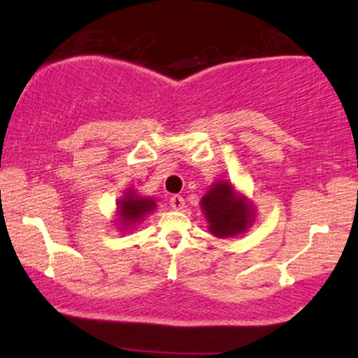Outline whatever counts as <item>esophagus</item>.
<instances>
[{"label": "esophagus", "instance_id": "34e87169", "mask_svg": "<svg viewBox=\"0 0 358 358\" xmlns=\"http://www.w3.org/2000/svg\"><path fill=\"white\" fill-rule=\"evenodd\" d=\"M169 203L171 207H173V210H182L185 207L184 199L180 197V195H173V197L169 199Z\"/></svg>", "mask_w": 358, "mask_h": 358}]
</instances>
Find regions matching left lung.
Here are the masks:
<instances>
[{
  "label": "left lung",
  "instance_id": "8db88e82",
  "mask_svg": "<svg viewBox=\"0 0 358 358\" xmlns=\"http://www.w3.org/2000/svg\"><path fill=\"white\" fill-rule=\"evenodd\" d=\"M208 231L220 239L244 234L256 222L257 207L229 180H217L200 199Z\"/></svg>",
  "mask_w": 358,
  "mask_h": 358
}]
</instances>
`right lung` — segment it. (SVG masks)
I'll use <instances>...</instances> for the list:
<instances>
[{
	"mask_svg": "<svg viewBox=\"0 0 358 358\" xmlns=\"http://www.w3.org/2000/svg\"><path fill=\"white\" fill-rule=\"evenodd\" d=\"M156 210V200L151 197H141L135 189H125L124 195L117 200L114 224L120 231H131L136 224Z\"/></svg>",
	"mask_w": 358,
	"mask_h": 358,
	"instance_id": "obj_1",
	"label": "right lung"
}]
</instances>
